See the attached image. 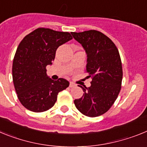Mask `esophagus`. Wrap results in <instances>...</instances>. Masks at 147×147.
Wrapping results in <instances>:
<instances>
[{
    "label": "esophagus",
    "instance_id": "obj_1",
    "mask_svg": "<svg viewBox=\"0 0 147 147\" xmlns=\"http://www.w3.org/2000/svg\"><path fill=\"white\" fill-rule=\"evenodd\" d=\"M70 88H74V87H76V85H75L74 83V82H70Z\"/></svg>",
    "mask_w": 147,
    "mask_h": 147
}]
</instances>
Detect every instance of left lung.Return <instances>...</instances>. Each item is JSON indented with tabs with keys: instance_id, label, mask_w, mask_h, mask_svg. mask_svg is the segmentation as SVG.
<instances>
[{
	"instance_id": "obj_1",
	"label": "left lung",
	"mask_w": 147,
	"mask_h": 147,
	"mask_svg": "<svg viewBox=\"0 0 147 147\" xmlns=\"http://www.w3.org/2000/svg\"><path fill=\"white\" fill-rule=\"evenodd\" d=\"M87 54L86 72L91 85L82 88L83 96L74 100L76 108L88 117H96L108 111L117 98L121 88L122 65L114 42L102 32L89 30L72 32Z\"/></svg>"
}]
</instances>
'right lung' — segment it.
Returning <instances> with one entry per match:
<instances>
[{"mask_svg": "<svg viewBox=\"0 0 147 147\" xmlns=\"http://www.w3.org/2000/svg\"><path fill=\"white\" fill-rule=\"evenodd\" d=\"M68 32L38 28L26 35L17 49L12 64V79L20 103L32 112L53 107L58 93L69 86L65 79L52 80L46 66L52 64L56 51L72 40Z\"/></svg>", "mask_w": 147, "mask_h": 147, "instance_id": "obj_1", "label": "right lung"}]
</instances>
